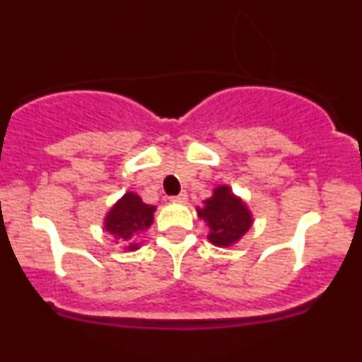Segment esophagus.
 I'll use <instances>...</instances> for the list:
<instances>
[{"label":"esophagus","mask_w":362,"mask_h":362,"mask_svg":"<svg viewBox=\"0 0 362 362\" xmlns=\"http://www.w3.org/2000/svg\"><path fill=\"white\" fill-rule=\"evenodd\" d=\"M170 201H173V202H185L187 201V192H180V194H177V195H172V197H170Z\"/></svg>","instance_id":"34e87169"}]
</instances>
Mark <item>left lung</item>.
I'll return each instance as SVG.
<instances>
[{
	"label": "left lung",
	"instance_id": "8db88e82",
	"mask_svg": "<svg viewBox=\"0 0 362 362\" xmlns=\"http://www.w3.org/2000/svg\"><path fill=\"white\" fill-rule=\"evenodd\" d=\"M204 204L202 209H199V216L204 218L211 231L209 240L214 245L230 247L238 242L250 228V213L243 202L230 192L228 187H218L213 197L207 199Z\"/></svg>",
	"mask_w": 362,
	"mask_h": 362
}]
</instances>
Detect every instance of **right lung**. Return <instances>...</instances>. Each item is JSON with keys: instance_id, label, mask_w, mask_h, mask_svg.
Listing matches in <instances>:
<instances>
[{"instance_id": "add662e5", "label": "right lung", "mask_w": 362, "mask_h": 362, "mask_svg": "<svg viewBox=\"0 0 362 362\" xmlns=\"http://www.w3.org/2000/svg\"><path fill=\"white\" fill-rule=\"evenodd\" d=\"M153 213H155V206L144 204L139 195L127 192L107 214L105 228L115 238L129 242L132 236L139 235L141 231L151 226ZM127 248L134 250L138 248V245L129 243Z\"/></svg>"}]
</instances>
